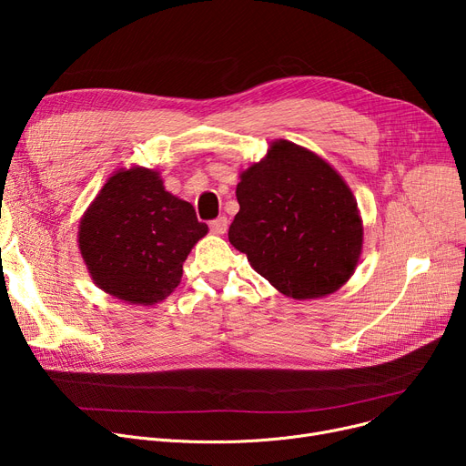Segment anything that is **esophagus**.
Instances as JSON below:
<instances>
[{"label": "esophagus", "instance_id": "1", "mask_svg": "<svg viewBox=\"0 0 466 466\" xmlns=\"http://www.w3.org/2000/svg\"><path fill=\"white\" fill-rule=\"evenodd\" d=\"M209 228H211L213 234L223 236L228 230V218L227 217H217L215 220H211V223H209Z\"/></svg>", "mask_w": 466, "mask_h": 466}]
</instances>
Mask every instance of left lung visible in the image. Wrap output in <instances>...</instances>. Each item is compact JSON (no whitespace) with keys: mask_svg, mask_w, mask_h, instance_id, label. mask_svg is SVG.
<instances>
[{"mask_svg":"<svg viewBox=\"0 0 466 466\" xmlns=\"http://www.w3.org/2000/svg\"><path fill=\"white\" fill-rule=\"evenodd\" d=\"M232 246L283 295H332L355 272L362 220L351 188L321 157L278 139L239 174Z\"/></svg>","mask_w":466,"mask_h":466,"instance_id":"left-lung-1","label":"left lung"}]
</instances>
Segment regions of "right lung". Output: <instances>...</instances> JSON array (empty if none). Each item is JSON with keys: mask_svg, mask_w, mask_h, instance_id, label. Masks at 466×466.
Instances as JSON below:
<instances>
[{"mask_svg": "<svg viewBox=\"0 0 466 466\" xmlns=\"http://www.w3.org/2000/svg\"><path fill=\"white\" fill-rule=\"evenodd\" d=\"M208 225L169 194L158 171L118 169L85 211L79 249L94 283L128 304L162 302L179 285L183 262Z\"/></svg>", "mask_w": 466, "mask_h": 466, "instance_id": "obj_1", "label": "right lung"}]
</instances>
